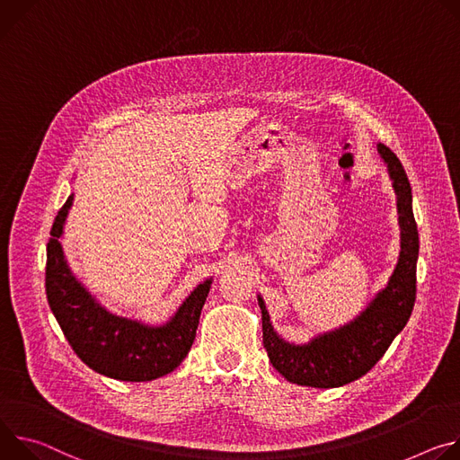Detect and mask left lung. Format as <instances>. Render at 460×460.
Masks as SVG:
<instances>
[{
  "instance_id": "1",
  "label": "left lung",
  "mask_w": 460,
  "mask_h": 460,
  "mask_svg": "<svg viewBox=\"0 0 460 460\" xmlns=\"http://www.w3.org/2000/svg\"><path fill=\"white\" fill-rule=\"evenodd\" d=\"M398 195L402 228V252L389 285L373 299L369 307L349 325L318 336L307 345L283 341L272 329L265 303L263 343L272 367L288 382L311 387H340L369 373L385 354L396 334L410 322L417 299L419 230L413 216L411 184L394 153L378 144Z\"/></svg>"
}]
</instances>
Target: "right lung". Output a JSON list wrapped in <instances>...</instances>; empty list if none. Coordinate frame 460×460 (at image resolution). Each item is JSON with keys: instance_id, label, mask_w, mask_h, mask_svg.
I'll list each match as a JSON object with an SVG mask.
<instances>
[{"instance_id": "obj_1", "label": "right lung", "mask_w": 460, "mask_h": 460, "mask_svg": "<svg viewBox=\"0 0 460 460\" xmlns=\"http://www.w3.org/2000/svg\"><path fill=\"white\" fill-rule=\"evenodd\" d=\"M71 202L73 195L50 228L45 265L47 301L64 336L85 366L110 378L147 382L172 373L191 349L212 279L200 283L163 327H147L108 313L76 281L66 263L58 239Z\"/></svg>"}]
</instances>
